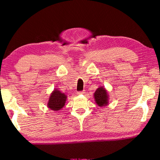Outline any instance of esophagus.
Segmentation results:
<instances>
[{
	"instance_id": "34e87169",
	"label": "esophagus",
	"mask_w": 160,
	"mask_h": 160,
	"mask_svg": "<svg viewBox=\"0 0 160 160\" xmlns=\"http://www.w3.org/2000/svg\"><path fill=\"white\" fill-rule=\"evenodd\" d=\"M84 93H85V91H80V92H77V94H84Z\"/></svg>"
}]
</instances>
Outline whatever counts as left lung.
Masks as SVG:
<instances>
[{
    "instance_id": "1",
    "label": "left lung",
    "mask_w": 160,
    "mask_h": 160,
    "mask_svg": "<svg viewBox=\"0 0 160 160\" xmlns=\"http://www.w3.org/2000/svg\"><path fill=\"white\" fill-rule=\"evenodd\" d=\"M95 102L99 107L107 106L109 103V95L107 91L104 87H99L94 94Z\"/></svg>"
}]
</instances>
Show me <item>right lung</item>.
Segmentation results:
<instances>
[{"label":"right lung","mask_w":160,"mask_h":160,"mask_svg":"<svg viewBox=\"0 0 160 160\" xmlns=\"http://www.w3.org/2000/svg\"><path fill=\"white\" fill-rule=\"evenodd\" d=\"M67 96L61 92L57 89H55L50 94L47 104L48 107L53 111H59L65 106Z\"/></svg>","instance_id":"right-lung-1"}]
</instances>
